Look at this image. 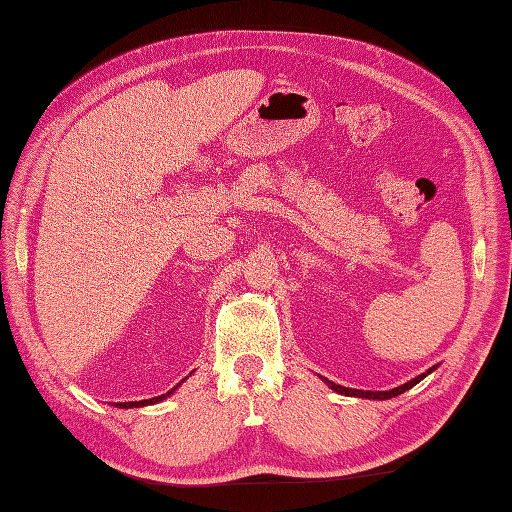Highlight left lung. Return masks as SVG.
Wrapping results in <instances>:
<instances>
[{
    "label": "left lung",
    "instance_id": "1",
    "mask_svg": "<svg viewBox=\"0 0 512 512\" xmlns=\"http://www.w3.org/2000/svg\"><path fill=\"white\" fill-rule=\"evenodd\" d=\"M436 367H439V365L430 367L426 373H421V376H417V378H413V380L404 382L402 386H395V389H389V391H360V389H350V386L334 384V382H332V380H328V378H321V380L326 382V384L330 386V389H332L334 393H339V395H347V397H365V400H391V397H397V395L406 393L408 389H413L415 384H419L423 378L430 376V373H432Z\"/></svg>",
    "mask_w": 512,
    "mask_h": 512
}]
</instances>
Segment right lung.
Returning a JSON list of instances; mask_svg holds the SVG:
<instances>
[{"mask_svg":"<svg viewBox=\"0 0 512 512\" xmlns=\"http://www.w3.org/2000/svg\"><path fill=\"white\" fill-rule=\"evenodd\" d=\"M186 378H189V376H186ZM182 382H184V380H182ZM182 382H180V384H182ZM180 384L173 386V389H171V391H167V393H162V395H158V397H152V400H141V402H115L112 406H117V408H141V406H152V404H158V402H162V400H167L169 395L176 393V389H178Z\"/></svg>","mask_w":512,"mask_h":512,"instance_id":"right-lung-1","label":"right lung"}]
</instances>
